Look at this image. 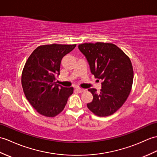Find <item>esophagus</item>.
Returning a JSON list of instances; mask_svg holds the SVG:
<instances>
[{
    "instance_id": "1",
    "label": "esophagus",
    "mask_w": 157,
    "mask_h": 157,
    "mask_svg": "<svg viewBox=\"0 0 157 157\" xmlns=\"http://www.w3.org/2000/svg\"><path fill=\"white\" fill-rule=\"evenodd\" d=\"M76 90H77L79 93H82V92H84V90L82 89V88H79V87H76Z\"/></svg>"
}]
</instances>
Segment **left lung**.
I'll return each instance as SVG.
<instances>
[{
  "label": "left lung",
  "mask_w": 157,
  "mask_h": 157,
  "mask_svg": "<svg viewBox=\"0 0 157 157\" xmlns=\"http://www.w3.org/2000/svg\"><path fill=\"white\" fill-rule=\"evenodd\" d=\"M78 47L87 58L92 74L102 81L100 92L88 90L93 100L87 106L100 117L110 116L124 104L132 89L134 71L130 58L110 43H83Z\"/></svg>",
  "instance_id": "1"
}]
</instances>
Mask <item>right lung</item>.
I'll return each instance as SVG.
<instances>
[{"instance_id":"obj_1","label":"right lung","mask_w":157,"mask_h":157,"mask_svg":"<svg viewBox=\"0 0 157 157\" xmlns=\"http://www.w3.org/2000/svg\"><path fill=\"white\" fill-rule=\"evenodd\" d=\"M76 44L43 45L29 57L21 75V83L29 102L40 114L53 118L63 110L74 87L58 86L62 57L74 49Z\"/></svg>"}]
</instances>
